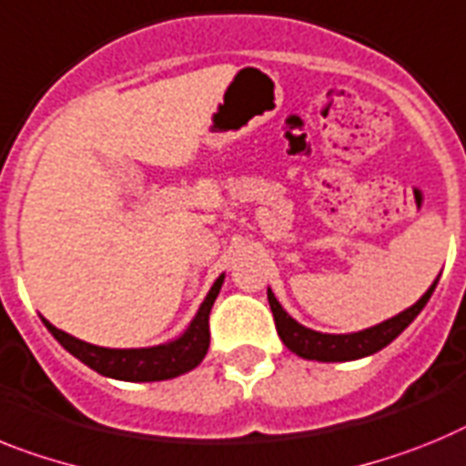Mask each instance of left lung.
I'll return each mask as SVG.
<instances>
[{
	"label": "left lung",
	"mask_w": 466,
	"mask_h": 466,
	"mask_svg": "<svg viewBox=\"0 0 466 466\" xmlns=\"http://www.w3.org/2000/svg\"><path fill=\"white\" fill-rule=\"evenodd\" d=\"M436 283H439V279L429 286L427 293L415 305L399 311L396 317L387 319V321L378 323V326L356 330V333H319V330L307 329V326L295 321L289 311L283 309L281 302L277 300V295L272 293V289H267V300H269V307H272L279 338H281L283 345L289 347L293 354L302 356V359H309V361L323 363L356 361V359L375 354V351L390 345L391 339L399 338L415 321L420 311L424 309V305H427L431 293H434Z\"/></svg>",
	"instance_id": "1"
}]
</instances>
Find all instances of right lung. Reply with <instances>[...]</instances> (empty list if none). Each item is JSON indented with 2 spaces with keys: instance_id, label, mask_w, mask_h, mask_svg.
Segmentation results:
<instances>
[{
  "instance_id": "right-lung-1",
  "label": "right lung",
  "mask_w": 466,
  "mask_h": 466,
  "mask_svg": "<svg viewBox=\"0 0 466 466\" xmlns=\"http://www.w3.org/2000/svg\"><path fill=\"white\" fill-rule=\"evenodd\" d=\"M222 281H225V274H220L213 281L204 302L199 305V311L194 314L185 333L177 335L176 339H168L164 345L112 350V347L91 345V342H84L75 335L65 333V330L56 329L54 323H48L44 317L42 321L48 333L54 335L65 350L70 351L75 359L86 363L88 368H93L96 373L105 375V378L124 380V382H159V380H171L177 378V375L189 373L192 368L204 361L210 342L208 314L218 293H220Z\"/></svg>"
}]
</instances>
